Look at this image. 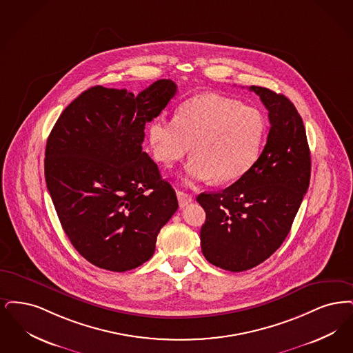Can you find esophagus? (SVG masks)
I'll list each match as a JSON object with an SVG mask.
<instances>
[{
    "mask_svg": "<svg viewBox=\"0 0 353 353\" xmlns=\"http://www.w3.org/2000/svg\"><path fill=\"white\" fill-rule=\"evenodd\" d=\"M176 196H178V201H179V205L183 208L185 205H188L191 201H192V196L184 191H176Z\"/></svg>",
    "mask_w": 353,
    "mask_h": 353,
    "instance_id": "1",
    "label": "esophagus"
}]
</instances>
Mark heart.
I'll return each mask as SVG.
<instances>
[{"label":"heart","instance_id":"obj_1","mask_svg":"<svg viewBox=\"0 0 353 353\" xmlns=\"http://www.w3.org/2000/svg\"><path fill=\"white\" fill-rule=\"evenodd\" d=\"M266 123L260 110L216 93L184 101L175 119L155 117L149 126L154 159L171 168L190 152L187 181L228 183L241 178L260 155Z\"/></svg>","mask_w":353,"mask_h":353}]
</instances>
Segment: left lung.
I'll return each instance as SVG.
<instances>
[{
	"label": "left lung",
	"mask_w": 353,
	"mask_h": 353,
	"mask_svg": "<svg viewBox=\"0 0 353 353\" xmlns=\"http://www.w3.org/2000/svg\"><path fill=\"white\" fill-rule=\"evenodd\" d=\"M249 90L269 110L266 145L237 182L196 198L205 211L201 252L208 262L230 272L260 265L285 241L311 175L306 129L296 108L268 88Z\"/></svg>",
	"instance_id": "obj_1"
}]
</instances>
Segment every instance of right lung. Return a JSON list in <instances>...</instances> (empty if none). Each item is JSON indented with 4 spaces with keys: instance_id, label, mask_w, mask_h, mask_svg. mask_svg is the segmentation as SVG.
<instances>
[{
    "instance_id": "obj_1",
    "label": "right lung",
    "mask_w": 353,
    "mask_h": 353,
    "mask_svg": "<svg viewBox=\"0 0 353 353\" xmlns=\"http://www.w3.org/2000/svg\"><path fill=\"white\" fill-rule=\"evenodd\" d=\"M175 93L170 79L137 96L96 85L63 110L47 138V190L63 230L100 269L126 272L150 260L178 210L174 188L142 152L145 125Z\"/></svg>"
}]
</instances>
